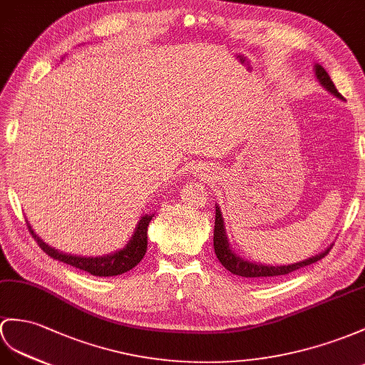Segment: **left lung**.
<instances>
[{"label": "left lung", "mask_w": 365, "mask_h": 365, "mask_svg": "<svg viewBox=\"0 0 365 365\" xmlns=\"http://www.w3.org/2000/svg\"><path fill=\"white\" fill-rule=\"evenodd\" d=\"M314 73H316V77L319 82H321V85L328 93H331L334 97H337V99L344 101V97L339 94V91L336 90L333 80L330 78V76H328V73L321 65L314 66ZM215 210L217 212H215V230H213V247H215L217 259L227 271H230L235 275H240V277L263 280V279L277 277V275H285V274H289L299 268H304V266L319 262L321 259H324V257L331 250V246H330V247H327L324 252L309 257V259H307L304 262H297L292 264H283V266H271V264L247 262V260L242 259L240 255H237L232 251V247L229 246L226 229H225V220H223V217H221V210L218 206Z\"/></svg>", "instance_id": "obj_1"}]
</instances>
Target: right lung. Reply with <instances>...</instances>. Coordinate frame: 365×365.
I'll use <instances>...</instances> for the list:
<instances>
[{"label": "right lung", "mask_w": 365, "mask_h": 365, "mask_svg": "<svg viewBox=\"0 0 365 365\" xmlns=\"http://www.w3.org/2000/svg\"><path fill=\"white\" fill-rule=\"evenodd\" d=\"M152 217L153 215H148V213L142 215L135 229V234H133L127 246L123 247V250L115 251L114 254H108L103 257H80V255L60 252L54 250V247H51L49 245L44 243L40 237H37V234H34V229L31 227L29 223H28V227L31 230L32 237L35 238V242H37L41 250L48 255H51L52 259L90 272L91 275H99V277H113V275H119L133 269L142 259H144V255L147 252V227L150 225V221H152Z\"/></svg>", "instance_id": "add662e5"}]
</instances>
